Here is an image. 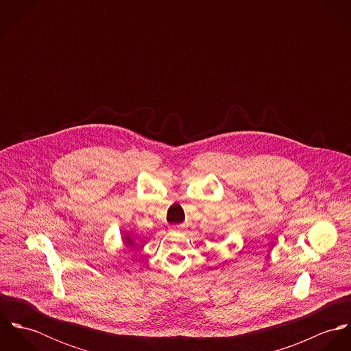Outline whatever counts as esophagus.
Listing matches in <instances>:
<instances>
[{"label": "esophagus", "instance_id": "34e87169", "mask_svg": "<svg viewBox=\"0 0 351 351\" xmlns=\"http://www.w3.org/2000/svg\"><path fill=\"white\" fill-rule=\"evenodd\" d=\"M171 228H173V230H176V231H181V230L184 228V224H180V226H173Z\"/></svg>", "mask_w": 351, "mask_h": 351}]
</instances>
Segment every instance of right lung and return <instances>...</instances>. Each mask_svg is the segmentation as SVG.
Returning <instances> with one entry per match:
<instances>
[{
    "instance_id": "1",
    "label": "right lung",
    "mask_w": 351,
    "mask_h": 351,
    "mask_svg": "<svg viewBox=\"0 0 351 351\" xmlns=\"http://www.w3.org/2000/svg\"><path fill=\"white\" fill-rule=\"evenodd\" d=\"M123 242H124L125 246H128V247H134V246H135V243H134V237H132L131 234H128V232L123 234Z\"/></svg>"
}]
</instances>
